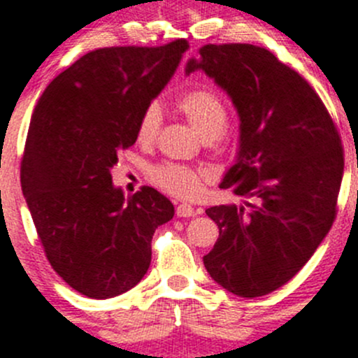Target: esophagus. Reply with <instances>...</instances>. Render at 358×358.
I'll list each match as a JSON object with an SVG mask.
<instances>
[{"instance_id":"esophagus-1","label":"esophagus","mask_w":358,"mask_h":358,"mask_svg":"<svg viewBox=\"0 0 358 358\" xmlns=\"http://www.w3.org/2000/svg\"><path fill=\"white\" fill-rule=\"evenodd\" d=\"M194 215H196V210H194L190 204H178V206H176V217L189 218L194 217Z\"/></svg>"}]
</instances>
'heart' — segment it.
Here are the masks:
<instances>
[{
  "label": "heart",
  "instance_id": "obj_1",
  "mask_svg": "<svg viewBox=\"0 0 358 358\" xmlns=\"http://www.w3.org/2000/svg\"><path fill=\"white\" fill-rule=\"evenodd\" d=\"M178 112L204 141L220 140L227 126V106L210 89H194L176 99ZM162 115L157 105L143 110L136 126V140L141 145H152L159 136ZM150 178L155 185L182 199H192L203 190L206 175L199 169L187 168L175 162H162L152 168Z\"/></svg>",
  "mask_w": 358,
  "mask_h": 358
}]
</instances>
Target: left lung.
<instances>
[{
  "instance_id": "8db88e82",
  "label": "left lung",
  "mask_w": 358,
  "mask_h": 358,
  "mask_svg": "<svg viewBox=\"0 0 358 358\" xmlns=\"http://www.w3.org/2000/svg\"><path fill=\"white\" fill-rule=\"evenodd\" d=\"M196 69L238 110V159L220 189L245 199L206 210L218 239L204 267L236 296H266L290 282L331 231L345 169L341 138L313 87L266 48L204 45L185 73Z\"/></svg>"
}]
</instances>
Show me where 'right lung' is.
<instances>
[{"mask_svg": "<svg viewBox=\"0 0 358 358\" xmlns=\"http://www.w3.org/2000/svg\"><path fill=\"white\" fill-rule=\"evenodd\" d=\"M187 40L82 55L41 94L20 162V185L54 271L91 299L140 283L152 236L175 215L152 187L113 185L119 152L136 143L140 115L171 80Z\"/></svg>", "mask_w": 358, "mask_h": 358, "instance_id": "right-lung-1", "label": "right lung"}]
</instances>
